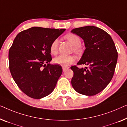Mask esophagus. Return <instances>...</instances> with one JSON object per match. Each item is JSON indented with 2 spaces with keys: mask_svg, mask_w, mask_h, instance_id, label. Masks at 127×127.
I'll list each match as a JSON object with an SVG mask.
<instances>
[{
  "mask_svg": "<svg viewBox=\"0 0 127 127\" xmlns=\"http://www.w3.org/2000/svg\"><path fill=\"white\" fill-rule=\"evenodd\" d=\"M68 69V68H65V67H63V71L64 72V71H65L67 69Z\"/></svg>",
  "mask_w": 127,
  "mask_h": 127,
  "instance_id": "34e87169",
  "label": "esophagus"
}]
</instances>
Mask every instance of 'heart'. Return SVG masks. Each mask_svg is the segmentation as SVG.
<instances>
[{
  "mask_svg": "<svg viewBox=\"0 0 127 127\" xmlns=\"http://www.w3.org/2000/svg\"><path fill=\"white\" fill-rule=\"evenodd\" d=\"M65 38L68 41L69 43L74 46V51L76 52L80 51L79 45L81 43V39L78 35L74 34L69 33L65 36ZM58 40H55L52 43L50 47V52L52 54H56L58 51ZM75 60V59L72 56H66V55H60L56 56L54 59L53 62L55 64H58L63 67H67L71 64H72Z\"/></svg>",
  "mask_w": 127,
  "mask_h": 127,
  "instance_id": "obj_1",
  "label": "heart"
}]
</instances>
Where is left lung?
<instances>
[{
    "mask_svg": "<svg viewBox=\"0 0 127 127\" xmlns=\"http://www.w3.org/2000/svg\"><path fill=\"white\" fill-rule=\"evenodd\" d=\"M71 32L83 39L86 48L77 64L88 67H71L74 72L71 84L78 93L96 95L107 86L113 76L118 58L115 44L108 33L96 26L75 28Z\"/></svg>",
    "mask_w": 127,
    "mask_h": 127,
    "instance_id": "left-lung-1",
    "label": "left lung"
}]
</instances>
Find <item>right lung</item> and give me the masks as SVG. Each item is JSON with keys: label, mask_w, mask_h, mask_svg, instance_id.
Here are the masks:
<instances>
[{"label": "right lung", "mask_w": 127, "mask_h": 127, "mask_svg": "<svg viewBox=\"0 0 127 127\" xmlns=\"http://www.w3.org/2000/svg\"><path fill=\"white\" fill-rule=\"evenodd\" d=\"M65 30L32 27L14 39L8 53L10 71L19 88L29 97L41 99L55 89L63 70L61 66L49 64L50 47Z\"/></svg>", "instance_id": "obj_1"}]
</instances>
